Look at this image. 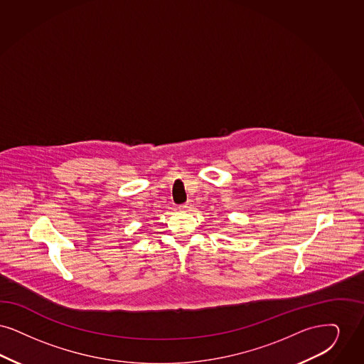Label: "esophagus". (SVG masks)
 Returning a JSON list of instances; mask_svg holds the SVG:
<instances>
[{"mask_svg": "<svg viewBox=\"0 0 364 364\" xmlns=\"http://www.w3.org/2000/svg\"><path fill=\"white\" fill-rule=\"evenodd\" d=\"M193 206H194L193 205V203H191V201H188L186 204L179 206V209H181V210H185V212H189V210L193 209Z\"/></svg>", "mask_w": 364, "mask_h": 364, "instance_id": "34e87169", "label": "esophagus"}]
</instances>
